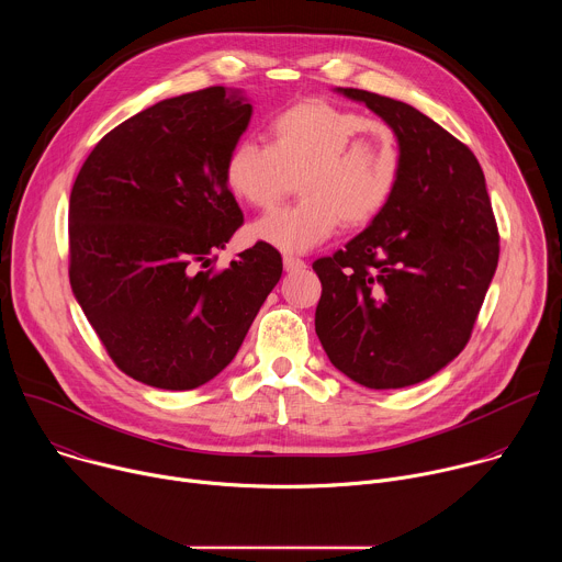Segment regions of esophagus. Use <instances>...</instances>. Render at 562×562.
I'll list each match as a JSON object with an SVG mask.
<instances>
[{"label":"esophagus","instance_id":"1","mask_svg":"<svg viewBox=\"0 0 562 562\" xmlns=\"http://www.w3.org/2000/svg\"><path fill=\"white\" fill-rule=\"evenodd\" d=\"M282 262H284L286 271H300V269L306 267V262L302 258H295V256H289V254L282 258Z\"/></svg>","mask_w":562,"mask_h":562}]
</instances>
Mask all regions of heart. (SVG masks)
I'll use <instances>...</instances> for the list:
<instances>
[{
    "label": "heart",
    "mask_w": 562,
    "mask_h": 562,
    "mask_svg": "<svg viewBox=\"0 0 562 562\" xmlns=\"http://www.w3.org/2000/svg\"><path fill=\"white\" fill-rule=\"evenodd\" d=\"M403 153L391 126L358 111L304 100L269 122V144L239 139L226 155L228 191L254 209H273L297 178L300 202L251 226V237L282 251H308L340 222L362 226L393 200Z\"/></svg>",
    "instance_id": "heart-1"
}]
</instances>
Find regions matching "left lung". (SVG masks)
Wrapping results in <instances>:
<instances>
[{"label": "left lung", "mask_w": 562, "mask_h": 562, "mask_svg": "<svg viewBox=\"0 0 562 562\" xmlns=\"http://www.w3.org/2000/svg\"><path fill=\"white\" fill-rule=\"evenodd\" d=\"M397 135L389 206L345 249L317 258L315 334L331 364L369 389L418 384L469 342L498 267V226L467 144L414 106L360 89Z\"/></svg>", "instance_id": "obj_1"}]
</instances>
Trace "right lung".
<instances>
[{
  "mask_svg": "<svg viewBox=\"0 0 562 562\" xmlns=\"http://www.w3.org/2000/svg\"><path fill=\"white\" fill-rule=\"evenodd\" d=\"M251 113L224 87L162 100L106 133L75 178L70 286L115 367L137 382L187 391L215 378L282 276L265 243L211 267L245 222L224 162Z\"/></svg>",
  "mask_w": 562,
  "mask_h": 562,
  "instance_id": "right-lung-1",
  "label": "right lung"
}]
</instances>
